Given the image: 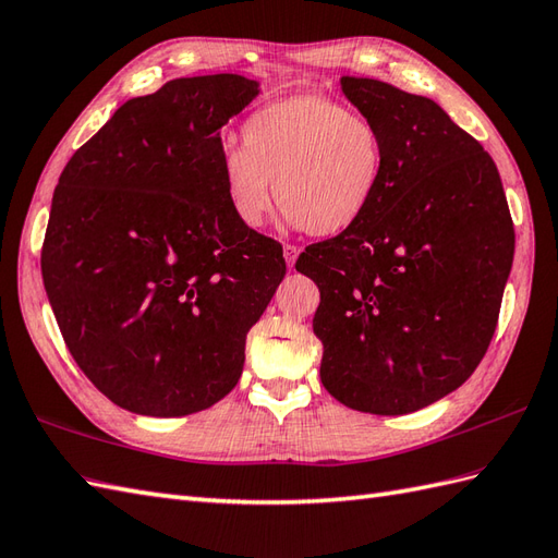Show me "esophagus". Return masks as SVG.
Wrapping results in <instances>:
<instances>
[{"label":"esophagus","instance_id":"1","mask_svg":"<svg viewBox=\"0 0 558 558\" xmlns=\"http://www.w3.org/2000/svg\"><path fill=\"white\" fill-rule=\"evenodd\" d=\"M282 254H284V262H288V266L292 268L294 262H296V256H300V247H296V244H284Z\"/></svg>","mask_w":558,"mask_h":558}]
</instances>
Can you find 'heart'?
<instances>
[{
  "mask_svg": "<svg viewBox=\"0 0 558 558\" xmlns=\"http://www.w3.org/2000/svg\"><path fill=\"white\" fill-rule=\"evenodd\" d=\"M385 171L383 128L318 93L256 109L242 125V147L220 157V185L242 226H264L276 197L278 209L316 238L359 226L378 199Z\"/></svg>",
  "mask_w": 558,
  "mask_h": 558,
  "instance_id": "obj_1",
  "label": "heart"
}]
</instances>
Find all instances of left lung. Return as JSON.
Here are the masks:
<instances>
[{
    "label": "left lung",
    "mask_w": 558,
    "mask_h": 558,
    "mask_svg": "<svg viewBox=\"0 0 558 558\" xmlns=\"http://www.w3.org/2000/svg\"><path fill=\"white\" fill-rule=\"evenodd\" d=\"M342 93L383 128L387 171L352 230L294 268L318 284L320 383L378 416L418 411L481 364L513 264V220L495 161L433 99L373 77Z\"/></svg>",
    "instance_id": "obj_1"
}]
</instances>
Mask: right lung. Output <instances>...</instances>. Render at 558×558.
Instances as JSON below:
<instances>
[{
	"label": "right lung",
	"mask_w": 558,
	"mask_h": 558,
	"mask_svg": "<svg viewBox=\"0 0 558 558\" xmlns=\"http://www.w3.org/2000/svg\"><path fill=\"white\" fill-rule=\"evenodd\" d=\"M258 95L238 73L128 99L59 175L43 280L61 338L101 395L187 416L238 385L244 340L284 278L280 242L220 185V128Z\"/></svg>",
	"instance_id": "obj_1"
}]
</instances>
